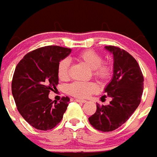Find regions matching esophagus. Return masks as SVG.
Wrapping results in <instances>:
<instances>
[{
	"instance_id": "34e87169",
	"label": "esophagus",
	"mask_w": 157,
	"mask_h": 157,
	"mask_svg": "<svg viewBox=\"0 0 157 157\" xmlns=\"http://www.w3.org/2000/svg\"><path fill=\"white\" fill-rule=\"evenodd\" d=\"M76 101L77 102H80V103H85L87 101L86 100H81V99H76Z\"/></svg>"
}]
</instances>
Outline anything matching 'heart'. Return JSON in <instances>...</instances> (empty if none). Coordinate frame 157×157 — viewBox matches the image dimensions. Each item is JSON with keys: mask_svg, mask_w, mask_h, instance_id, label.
Masks as SVG:
<instances>
[{"mask_svg": "<svg viewBox=\"0 0 157 157\" xmlns=\"http://www.w3.org/2000/svg\"><path fill=\"white\" fill-rule=\"evenodd\" d=\"M77 59L92 69L93 76L100 81H106L113 73V67L107 61H102V56L94 50H85L77 55ZM70 61L63 59L59 63L57 76L60 81L69 78ZM97 90V86L92 82L75 81L68 85L67 93L77 98H86Z\"/></svg>", "mask_w": 157, "mask_h": 157, "instance_id": "heart-1", "label": "heart"}]
</instances>
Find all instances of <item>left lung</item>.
Returning <instances> with one entry per match:
<instances>
[{
	"mask_svg": "<svg viewBox=\"0 0 157 157\" xmlns=\"http://www.w3.org/2000/svg\"><path fill=\"white\" fill-rule=\"evenodd\" d=\"M105 49L114 55V76L102 98L109 97L111 101L106 105L97 104L96 112L89 121L95 129L108 132L121 127L137 109L144 90V76L136 59L125 50L115 46H106Z\"/></svg>",
	"mask_w": 157,
	"mask_h": 157,
	"instance_id": "8db88e82",
	"label": "left lung"
}]
</instances>
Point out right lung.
<instances>
[{
  "instance_id": "right-lung-1",
  "label": "right lung",
  "mask_w": 157,
  "mask_h": 157,
  "mask_svg": "<svg viewBox=\"0 0 157 157\" xmlns=\"http://www.w3.org/2000/svg\"><path fill=\"white\" fill-rule=\"evenodd\" d=\"M70 48L46 46L29 52L15 68L12 94L17 109L30 126L41 131L54 128L60 123L67 109L68 97L59 102L48 98L59 83L57 67L70 54Z\"/></svg>"
}]
</instances>
